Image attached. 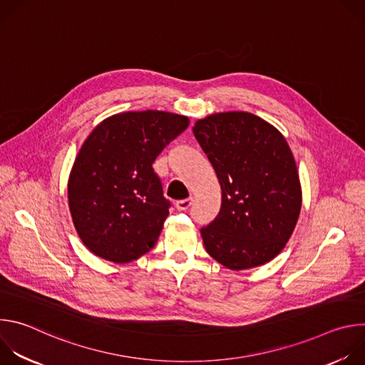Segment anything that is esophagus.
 Here are the masks:
<instances>
[{"label": "esophagus", "instance_id": "1", "mask_svg": "<svg viewBox=\"0 0 365 365\" xmlns=\"http://www.w3.org/2000/svg\"><path fill=\"white\" fill-rule=\"evenodd\" d=\"M176 210L178 211H187L190 205H192V199H182V200H178L176 203Z\"/></svg>", "mask_w": 365, "mask_h": 365}]
</instances>
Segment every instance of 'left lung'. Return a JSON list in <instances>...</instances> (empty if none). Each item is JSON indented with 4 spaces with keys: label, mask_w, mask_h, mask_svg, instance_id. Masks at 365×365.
Returning a JSON list of instances; mask_svg holds the SVG:
<instances>
[{
    "label": "left lung",
    "mask_w": 365,
    "mask_h": 365,
    "mask_svg": "<svg viewBox=\"0 0 365 365\" xmlns=\"http://www.w3.org/2000/svg\"><path fill=\"white\" fill-rule=\"evenodd\" d=\"M192 130L222 190L218 215L200 228L206 252L231 270L266 264L284 248L302 206L286 138L250 113L212 114Z\"/></svg>",
    "instance_id": "8db88e82"
}]
</instances>
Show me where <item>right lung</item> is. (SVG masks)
I'll return each instance as SVG.
<instances>
[{
    "label": "right lung",
    "instance_id": "right-lung-1",
    "mask_svg": "<svg viewBox=\"0 0 365 365\" xmlns=\"http://www.w3.org/2000/svg\"><path fill=\"white\" fill-rule=\"evenodd\" d=\"M187 125V117L172 113H123L85 140L68 197L75 228L95 255L130 263L158 242L170 200L153 163Z\"/></svg>",
    "mask_w": 365,
    "mask_h": 365
}]
</instances>
